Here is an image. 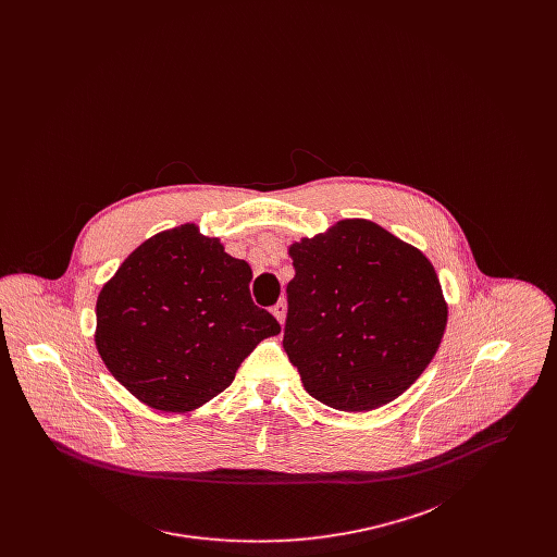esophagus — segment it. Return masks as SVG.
<instances>
[{"label":"esophagus","instance_id":"34e87169","mask_svg":"<svg viewBox=\"0 0 557 557\" xmlns=\"http://www.w3.org/2000/svg\"><path fill=\"white\" fill-rule=\"evenodd\" d=\"M286 311H288V305H286V300L282 298V300H277L273 307H271V313L275 315V319L280 321V323H284V319H286Z\"/></svg>","mask_w":557,"mask_h":557}]
</instances>
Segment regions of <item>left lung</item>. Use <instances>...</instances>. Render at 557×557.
<instances>
[{"instance_id":"1","label":"left lung","mask_w":557,"mask_h":557,"mask_svg":"<svg viewBox=\"0 0 557 557\" xmlns=\"http://www.w3.org/2000/svg\"><path fill=\"white\" fill-rule=\"evenodd\" d=\"M284 350L305 391L341 411L403 395L443 341L447 305L420 250L366 219L290 246Z\"/></svg>"}]
</instances>
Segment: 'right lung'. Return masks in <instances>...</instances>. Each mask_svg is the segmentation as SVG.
I'll return each mask as SVG.
<instances>
[{"instance_id":"right-lung-1","label":"right lung","mask_w":557,"mask_h":557,"mask_svg":"<svg viewBox=\"0 0 557 557\" xmlns=\"http://www.w3.org/2000/svg\"><path fill=\"white\" fill-rule=\"evenodd\" d=\"M252 271L182 225L146 239L98 296L96 346L110 373L160 411L223 393L280 323L250 296Z\"/></svg>"}]
</instances>
